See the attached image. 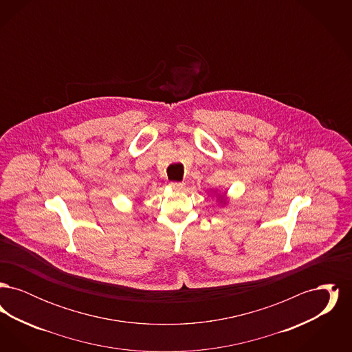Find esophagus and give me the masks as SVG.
I'll return each mask as SVG.
<instances>
[{"label":"esophagus","instance_id":"34e87169","mask_svg":"<svg viewBox=\"0 0 352 352\" xmlns=\"http://www.w3.org/2000/svg\"><path fill=\"white\" fill-rule=\"evenodd\" d=\"M170 187L173 190H175V191H182L184 188V184H181V182H170Z\"/></svg>","mask_w":352,"mask_h":352}]
</instances>
